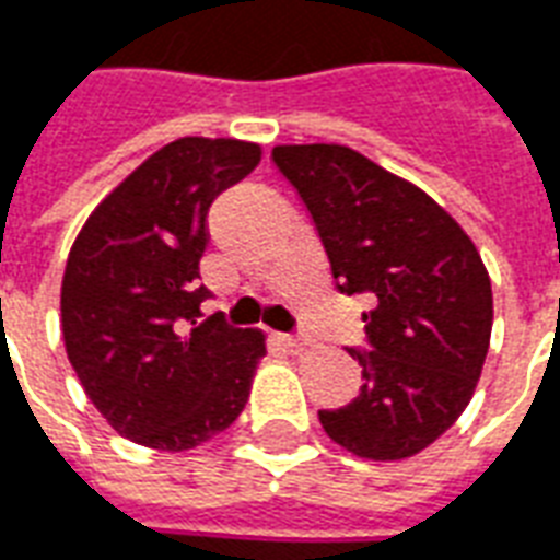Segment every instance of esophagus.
Here are the masks:
<instances>
[{
  "instance_id": "esophagus-1",
  "label": "esophagus",
  "mask_w": 560,
  "mask_h": 560,
  "mask_svg": "<svg viewBox=\"0 0 560 560\" xmlns=\"http://www.w3.org/2000/svg\"><path fill=\"white\" fill-rule=\"evenodd\" d=\"M283 342L289 345V348H304V345L310 342V339H306V336H301V334H285Z\"/></svg>"
}]
</instances>
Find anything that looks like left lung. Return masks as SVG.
<instances>
[{"label":"left lung","mask_w":560,"mask_h":560,"mask_svg":"<svg viewBox=\"0 0 560 560\" xmlns=\"http://www.w3.org/2000/svg\"><path fill=\"white\" fill-rule=\"evenodd\" d=\"M271 162L313 218L342 295H365L357 398L318 410L330 440L401 460L445 434L481 377L493 292L472 238L422 188L342 144H289Z\"/></svg>","instance_id":"obj_1"}]
</instances>
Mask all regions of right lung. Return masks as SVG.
Returning <instances> with one entry per match:
<instances>
[{
  "mask_svg": "<svg viewBox=\"0 0 560 560\" xmlns=\"http://www.w3.org/2000/svg\"><path fill=\"white\" fill-rule=\"evenodd\" d=\"M259 165L235 138H179L147 159L88 218L67 256L61 330L88 398L117 434L185 452L242 413L259 330L203 318L206 215Z\"/></svg>",
  "mask_w": 560,
  "mask_h": 560,
  "instance_id": "add662e5",
  "label": "right lung"
}]
</instances>
